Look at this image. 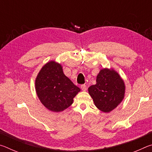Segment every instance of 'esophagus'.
Segmentation results:
<instances>
[{"instance_id": "obj_1", "label": "esophagus", "mask_w": 152, "mask_h": 152, "mask_svg": "<svg viewBox=\"0 0 152 152\" xmlns=\"http://www.w3.org/2000/svg\"><path fill=\"white\" fill-rule=\"evenodd\" d=\"M80 88L83 91H86L87 90V86H86V84H82Z\"/></svg>"}]
</instances>
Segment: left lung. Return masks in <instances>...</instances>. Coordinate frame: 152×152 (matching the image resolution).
I'll list each match as a JSON object with an SVG mask.
<instances>
[{"instance_id":"left-lung-1","label":"left lung","mask_w":152,"mask_h":152,"mask_svg":"<svg viewBox=\"0 0 152 152\" xmlns=\"http://www.w3.org/2000/svg\"><path fill=\"white\" fill-rule=\"evenodd\" d=\"M88 92L95 106L101 111L109 113L124 98V82L115 71L102 69L96 77V84L90 86Z\"/></svg>"}]
</instances>
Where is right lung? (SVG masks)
I'll return each mask as SVG.
<instances>
[{"label":"right lung","mask_w":152,"mask_h":152,"mask_svg":"<svg viewBox=\"0 0 152 152\" xmlns=\"http://www.w3.org/2000/svg\"><path fill=\"white\" fill-rule=\"evenodd\" d=\"M35 89L42 103L53 112L62 111L70 107L80 91L64 75L60 64L53 61L46 64L40 70L35 80Z\"/></svg>","instance_id":"obj_1"}]
</instances>
